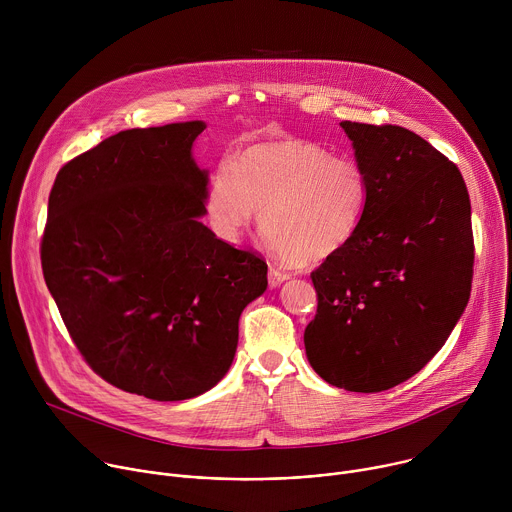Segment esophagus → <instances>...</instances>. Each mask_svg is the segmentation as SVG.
Instances as JSON below:
<instances>
[{
    "label": "esophagus",
    "mask_w": 512,
    "mask_h": 512,
    "mask_svg": "<svg viewBox=\"0 0 512 512\" xmlns=\"http://www.w3.org/2000/svg\"><path fill=\"white\" fill-rule=\"evenodd\" d=\"M267 277H269V285L277 287V285H281L283 281L289 279V273H285L281 269H275V267H269V275Z\"/></svg>",
    "instance_id": "obj_1"
}]
</instances>
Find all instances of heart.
I'll return each mask as SVG.
<instances>
[{
  "instance_id": "b5f03b06",
  "label": "heart",
  "mask_w": 512,
  "mask_h": 512,
  "mask_svg": "<svg viewBox=\"0 0 512 512\" xmlns=\"http://www.w3.org/2000/svg\"><path fill=\"white\" fill-rule=\"evenodd\" d=\"M362 166L304 139L263 141L218 168L204 196L208 225L237 243L261 212L273 253L296 265L324 261L344 249L369 206Z\"/></svg>"
}]
</instances>
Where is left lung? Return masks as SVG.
<instances>
[{
    "mask_svg": "<svg viewBox=\"0 0 512 512\" xmlns=\"http://www.w3.org/2000/svg\"><path fill=\"white\" fill-rule=\"evenodd\" d=\"M340 127L371 196L350 243L312 271L318 312L304 344L326 383L379 393L419 373L466 310L470 196L456 164L417 133L352 121Z\"/></svg>",
    "mask_w": 512,
    "mask_h": 512,
    "instance_id": "1",
    "label": "left lung"
}]
</instances>
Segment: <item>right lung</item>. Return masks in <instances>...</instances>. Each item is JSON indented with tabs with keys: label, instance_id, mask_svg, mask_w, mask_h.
I'll return each mask as SVG.
<instances>
[{
	"label": "right lung",
	"instance_id": "right-lung-1",
	"mask_svg": "<svg viewBox=\"0 0 512 512\" xmlns=\"http://www.w3.org/2000/svg\"><path fill=\"white\" fill-rule=\"evenodd\" d=\"M204 121L119 131L60 168L42 269L70 338L107 383L154 401L192 399L231 369L241 312L267 263L200 223Z\"/></svg>",
	"mask_w": 512,
	"mask_h": 512
}]
</instances>
